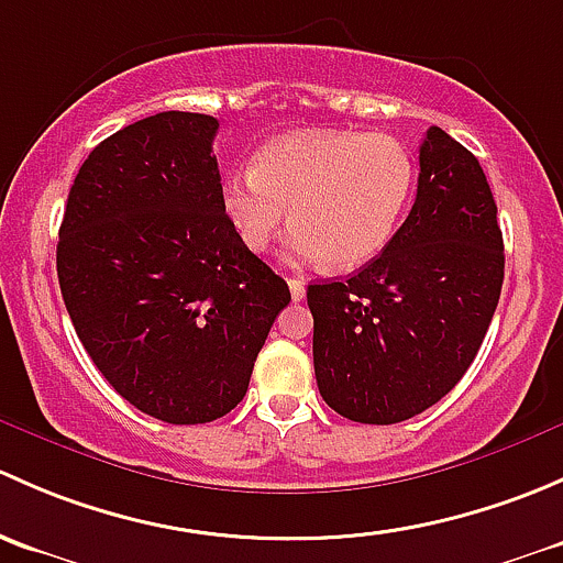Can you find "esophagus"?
Here are the masks:
<instances>
[{
    "label": "esophagus",
    "instance_id": "1",
    "mask_svg": "<svg viewBox=\"0 0 563 563\" xmlns=\"http://www.w3.org/2000/svg\"><path fill=\"white\" fill-rule=\"evenodd\" d=\"M287 284H289V295H292V300L306 298V282L303 279H298V276H289Z\"/></svg>",
    "mask_w": 563,
    "mask_h": 563
}]
</instances>
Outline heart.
<instances>
[{
    "label": "heart",
    "instance_id": "obj_1",
    "mask_svg": "<svg viewBox=\"0 0 563 563\" xmlns=\"http://www.w3.org/2000/svg\"><path fill=\"white\" fill-rule=\"evenodd\" d=\"M415 181V156L396 137L292 132L265 143L252 170L224 178L222 208L252 252H268L292 219L295 260L352 271L385 252Z\"/></svg>",
    "mask_w": 563,
    "mask_h": 563
}]
</instances>
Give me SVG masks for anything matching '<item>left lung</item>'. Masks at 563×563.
<instances>
[{"mask_svg": "<svg viewBox=\"0 0 563 563\" xmlns=\"http://www.w3.org/2000/svg\"><path fill=\"white\" fill-rule=\"evenodd\" d=\"M504 282L496 202L477 156L431 126L417 197L379 257L309 284L314 374L341 417L409 420L448 396L479 352Z\"/></svg>", "mask_w": 563, "mask_h": 563, "instance_id": "obj_1", "label": "left lung"}]
</instances>
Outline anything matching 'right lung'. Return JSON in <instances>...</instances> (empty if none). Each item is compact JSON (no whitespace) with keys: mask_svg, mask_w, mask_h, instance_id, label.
Segmentation results:
<instances>
[{"mask_svg":"<svg viewBox=\"0 0 563 563\" xmlns=\"http://www.w3.org/2000/svg\"><path fill=\"white\" fill-rule=\"evenodd\" d=\"M213 115L165 110L106 137L69 189L56 246L80 344L115 393L197 426L246 396L289 287L222 208Z\"/></svg>","mask_w":563,"mask_h":563,"instance_id":"1","label":"right lung"}]
</instances>
